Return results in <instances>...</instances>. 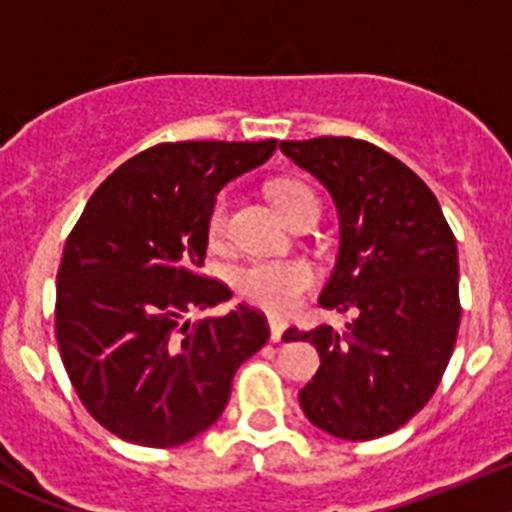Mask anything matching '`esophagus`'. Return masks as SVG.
I'll return each mask as SVG.
<instances>
[{"label":"esophagus","mask_w":512,"mask_h":512,"mask_svg":"<svg viewBox=\"0 0 512 512\" xmlns=\"http://www.w3.org/2000/svg\"><path fill=\"white\" fill-rule=\"evenodd\" d=\"M283 332H286V324H283L281 319H270V340L281 342Z\"/></svg>","instance_id":"esophagus-1"}]
</instances>
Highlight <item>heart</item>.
<instances>
[{"label":"heart","instance_id":"heart-1","mask_svg":"<svg viewBox=\"0 0 512 512\" xmlns=\"http://www.w3.org/2000/svg\"><path fill=\"white\" fill-rule=\"evenodd\" d=\"M273 201L283 219H291L293 213L311 208L317 211V195L309 185L299 180H281L273 185ZM229 195H219L208 211V239L221 242L229 229ZM317 273L306 260L288 257V260H255L244 265L237 273V291L242 299L260 309L270 311L275 317H288L299 309L301 299L314 288Z\"/></svg>","mask_w":512,"mask_h":512}]
</instances>
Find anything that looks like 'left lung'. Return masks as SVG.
Returning <instances> with one entry per match:
<instances>
[{"label": "left lung", "instance_id": "1", "mask_svg": "<svg viewBox=\"0 0 512 512\" xmlns=\"http://www.w3.org/2000/svg\"><path fill=\"white\" fill-rule=\"evenodd\" d=\"M330 190L340 255L319 304L355 314L348 330L296 327L322 366L299 391L311 425L345 441L394 433L430 402L459 335L456 237L433 190L397 157L350 136L281 141Z\"/></svg>", "mask_w": 512, "mask_h": 512}]
</instances>
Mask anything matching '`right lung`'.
I'll return each instance as SVG.
<instances>
[{
    "label": "right lung",
    "instance_id": "obj_1",
    "mask_svg": "<svg viewBox=\"0 0 512 512\" xmlns=\"http://www.w3.org/2000/svg\"><path fill=\"white\" fill-rule=\"evenodd\" d=\"M278 141H177L121 164L66 237L56 275V340L71 386L102 428L128 443L193 441L224 412L231 379L268 342L265 314L203 273L208 211L226 182L273 157Z\"/></svg>",
    "mask_w": 512,
    "mask_h": 512
}]
</instances>
